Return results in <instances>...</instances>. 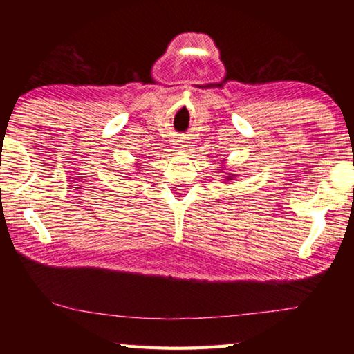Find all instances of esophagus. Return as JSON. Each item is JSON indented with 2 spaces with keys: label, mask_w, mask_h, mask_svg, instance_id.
I'll return each instance as SVG.
<instances>
[{
  "label": "esophagus",
  "mask_w": 354,
  "mask_h": 354,
  "mask_svg": "<svg viewBox=\"0 0 354 354\" xmlns=\"http://www.w3.org/2000/svg\"><path fill=\"white\" fill-rule=\"evenodd\" d=\"M178 145H179L178 148H184V147H185V145H184V143H178Z\"/></svg>",
  "instance_id": "1"
}]
</instances>
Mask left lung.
Masks as SVG:
<instances>
[{"mask_svg": "<svg viewBox=\"0 0 354 354\" xmlns=\"http://www.w3.org/2000/svg\"><path fill=\"white\" fill-rule=\"evenodd\" d=\"M237 175H236V173H226V175H225V179H223V181H232V179H234Z\"/></svg>", "mask_w": 354, "mask_h": 354, "instance_id": "8db88e82", "label": "left lung"}]
</instances>
